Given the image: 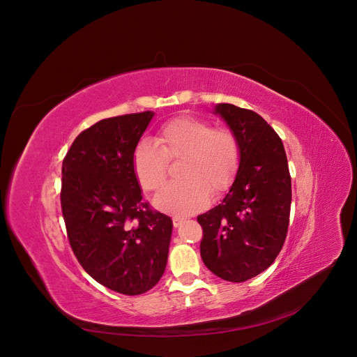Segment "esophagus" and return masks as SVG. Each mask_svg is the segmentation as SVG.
I'll return each instance as SVG.
<instances>
[{
    "label": "esophagus",
    "instance_id": "1",
    "mask_svg": "<svg viewBox=\"0 0 357 357\" xmlns=\"http://www.w3.org/2000/svg\"><path fill=\"white\" fill-rule=\"evenodd\" d=\"M183 221H185V218H183V217H181V215H175V217L172 218V222H174V227H175V228H176V227H179Z\"/></svg>",
    "mask_w": 357,
    "mask_h": 357
}]
</instances>
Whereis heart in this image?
Returning <instances> with one entry per match:
<instances>
[{
    "label": "heart",
    "mask_w": 357,
    "mask_h": 357,
    "mask_svg": "<svg viewBox=\"0 0 357 357\" xmlns=\"http://www.w3.org/2000/svg\"><path fill=\"white\" fill-rule=\"evenodd\" d=\"M181 158L183 181L165 185L153 203L161 211L185 215L231 186L240 167V146L227 129H213L199 117H176L160 129L154 142L143 139L135 147L132 168L140 188L158 189L167 179L168 161Z\"/></svg>",
    "instance_id": "1"
}]
</instances>
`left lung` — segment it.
<instances>
[{"mask_svg":"<svg viewBox=\"0 0 357 357\" xmlns=\"http://www.w3.org/2000/svg\"><path fill=\"white\" fill-rule=\"evenodd\" d=\"M240 146V167L220 204L197 215L200 255L210 272L240 283L266 271L287 234L291 178L280 137L254 110L217 103Z\"/></svg>","mask_w":357,"mask_h":357,"instance_id":"obj_1","label":"left lung"}]
</instances>
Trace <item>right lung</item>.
I'll list each match as a JSON object with an SVG mask.
<instances>
[{
	"mask_svg": "<svg viewBox=\"0 0 357 357\" xmlns=\"http://www.w3.org/2000/svg\"><path fill=\"white\" fill-rule=\"evenodd\" d=\"M154 112L103 119L84 130L63 161L61 210L70 245L85 272L126 296L162 278L172 220L149 208L132 155Z\"/></svg>",
	"mask_w": 357,
	"mask_h": 357,
	"instance_id": "add662e5",
	"label": "right lung"
}]
</instances>
